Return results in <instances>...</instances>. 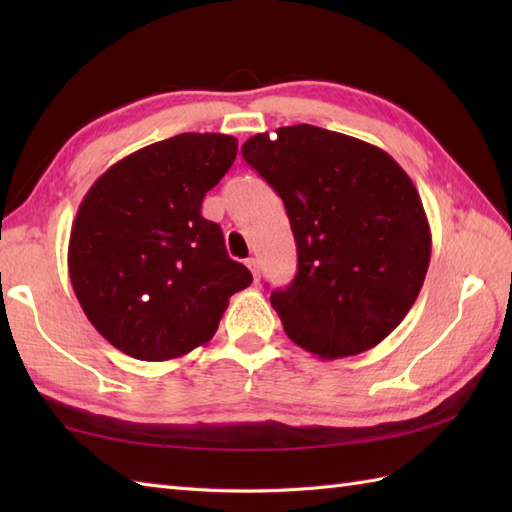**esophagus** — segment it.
I'll return each mask as SVG.
<instances>
[{
    "label": "esophagus",
    "mask_w": 512,
    "mask_h": 512,
    "mask_svg": "<svg viewBox=\"0 0 512 512\" xmlns=\"http://www.w3.org/2000/svg\"><path fill=\"white\" fill-rule=\"evenodd\" d=\"M246 266L250 268V273H253V277H255V281H259V262L255 257H248L246 259Z\"/></svg>",
    "instance_id": "obj_1"
}]
</instances>
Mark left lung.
I'll return each instance as SVG.
<instances>
[{
  "label": "left lung",
  "mask_w": 512,
  "mask_h": 512,
  "mask_svg": "<svg viewBox=\"0 0 512 512\" xmlns=\"http://www.w3.org/2000/svg\"><path fill=\"white\" fill-rule=\"evenodd\" d=\"M242 156L284 200L297 275L273 290L290 341L319 358L378 345L427 275L431 231L411 178L383 149L314 125L255 134Z\"/></svg>",
  "instance_id": "8db88e82"
}]
</instances>
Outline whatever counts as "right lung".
Masks as SVG:
<instances>
[{"mask_svg": "<svg viewBox=\"0 0 512 512\" xmlns=\"http://www.w3.org/2000/svg\"><path fill=\"white\" fill-rule=\"evenodd\" d=\"M237 156L226 134H178L118 160L85 193L68 268L85 317L116 350L169 361L209 343L253 284L202 200Z\"/></svg>", "mask_w": 512, "mask_h": 512, "instance_id": "obj_1", "label": "right lung"}]
</instances>
